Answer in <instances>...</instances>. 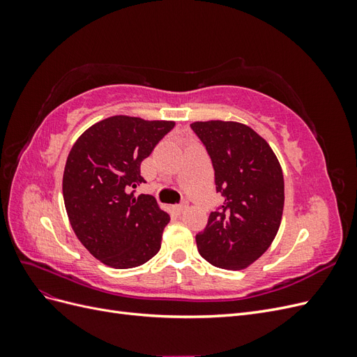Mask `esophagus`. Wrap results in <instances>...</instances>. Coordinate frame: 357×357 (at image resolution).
<instances>
[{
	"label": "esophagus",
	"instance_id": "obj_1",
	"mask_svg": "<svg viewBox=\"0 0 357 357\" xmlns=\"http://www.w3.org/2000/svg\"><path fill=\"white\" fill-rule=\"evenodd\" d=\"M186 208H188V202H181V204L174 205V207H172V210H174L176 214H181Z\"/></svg>",
	"mask_w": 357,
	"mask_h": 357
}]
</instances>
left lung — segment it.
<instances>
[{
  "mask_svg": "<svg viewBox=\"0 0 357 357\" xmlns=\"http://www.w3.org/2000/svg\"><path fill=\"white\" fill-rule=\"evenodd\" d=\"M211 159L223 202L197 234L199 255L211 265L243 269L275 238L284 205L283 171L265 139L236 122L190 125Z\"/></svg>",
  "mask_w": 357,
  "mask_h": 357,
  "instance_id": "left-lung-1",
  "label": "left lung"
}]
</instances>
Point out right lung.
I'll list each match as a JSON object with an SVG mask.
<instances>
[{
  "label": "right lung",
  "instance_id": "add662e5",
  "mask_svg": "<svg viewBox=\"0 0 357 357\" xmlns=\"http://www.w3.org/2000/svg\"><path fill=\"white\" fill-rule=\"evenodd\" d=\"M174 122L113 116L74 143L62 193L73 231L102 264L117 269L146 264L160 248L169 215L152 195L135 197L144 183L142 162Z\"/></svg>",
  "mask_w": 357,
  "mask_h": 357
}]
</instances>
